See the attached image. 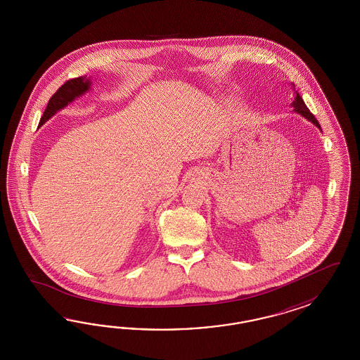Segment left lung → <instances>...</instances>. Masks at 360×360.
Returning <instances> with one entry per match:
<instances>
[{
  "mask_svg": "<svg viewBox=\"0 0 360 360\" xmlns=\"http://www.w3.org/2000/svg\"><path fill=\"white\" fill-rule=\"evenodd\" d=\"M295 98L293 100V103H292V105H293V108H295V112L297 113H301L304 117H306L307 120L313 121L314 124H316V127L321 129V125L318 124V121H316V117H314V115L309 110V108L306 107L305 103H304V100L302 98L298 95V92L295 91Z\"/></svg>",
  "mask_w": 360,
  "mask_h": 360,
  "instance_id": "1",
  "label": "left lung"
}]
</instances>
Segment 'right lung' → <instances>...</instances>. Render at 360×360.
<instances>
[{"mask_svg":"<svg viewBox=\"0 0 360 360\" xmlns=\"http://www.w3.org/2000/svg\"><path fill=\"white\" fill-rule=\"evenodd\" d=\"M89 86H91V82L87 77H79L67 80L65 84H62L60 87L58 88V91L49 100L39 124L42 125L54 115L56 110L65 108L68 103L75 100L77 96L83 95Z\"/></svg>","mask_w":360,"mask_h":360,"instance_id":"1","label":"right lung"}]
</instances>
